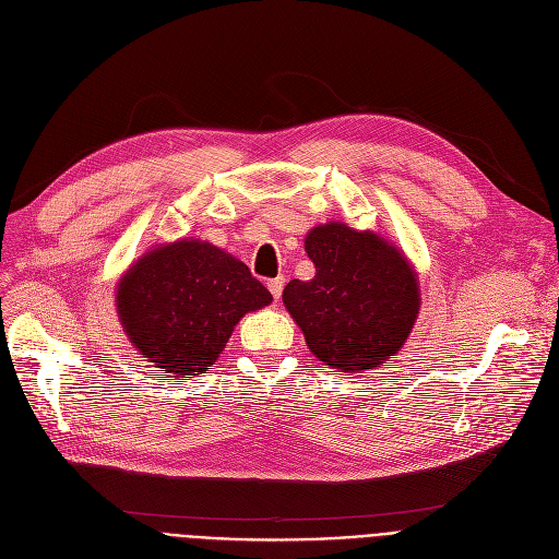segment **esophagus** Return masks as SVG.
Instances as JSON below:
<instances>
[{"label": "esophagus", "mask_w": 559, "mask_h": 559, "mask_svg": "<svg viewBox=\"0 0 559 559\" xmlns=\"http://www.w3.org/2000/svg\"><path fill=\"white\" fill-rule=\"evenodd\" d=\"M283 285H285V278H283V276H276V278L267 281V287H270L272 297H274L276 301H278V299H281V295H283Z\"/></svg>", "instance_id": "1"}]
</instances>
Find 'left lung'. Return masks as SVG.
I'll list each match as a JSON object with an SVG mask.
<instances>
[{"label": "left lung", "mask_w": 559, "mask_h": 559, "mask_svg": "<svg viewBox=\"0 0 559 559\" xmlns=\"http://www.w3.org/2000/svg\"><path fill=\"white\" fill-rule=\"evenodd\" d=\"M310 281H289L283 304L324 365L360 373L383 365L405 344L419 314L417 272L371 230L342 222L306 235Z\"/></svg>", "instance_id": "obj_1"}]
</instances>
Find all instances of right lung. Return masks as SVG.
I'll return each instance as SVG.
<instances>
[{
	"label": "right lung",
	"mask_w": 559,
	"mask_h": 559,
	"mask_svg": "<svg viewBox=\"0 0 559 559\" xmlns=\"http://www.w3.org/2000/svg\"><path fill=\"white\" fill-rule=\"evenodd\" d=\"M270 304V289L242 260L188 238L146 251L115 292L117 317L140 356L179 380L209 371L235 324Z\"/></svg>",
	"instance_id": "add662e5"
}]
</instances>
